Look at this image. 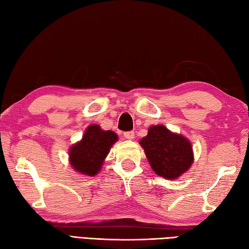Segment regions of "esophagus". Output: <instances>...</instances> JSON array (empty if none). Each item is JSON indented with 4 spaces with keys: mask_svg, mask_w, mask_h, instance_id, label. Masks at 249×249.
Here are the masks:
<instances>
[{
    "mask_svg": "<svg viewBox=\"0 0 249 249\" xmlns=\"http://www.w3.org/2000/svg\"><path fill=\"white\" fill-rule=\"evenodd\" d=\"M124 137L126 139H128V140H133L134 138H135V133L133 130H130V131H125L124 133Z\"/></svg>",
    "mask_w": 249,
    "mask_h": 249,
    "instance_id": "1",
    "label": "esophagus"
}]
</instances>
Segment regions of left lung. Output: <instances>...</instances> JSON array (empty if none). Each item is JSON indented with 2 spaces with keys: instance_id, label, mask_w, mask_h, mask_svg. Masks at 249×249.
<instances>
[{
  "instance_id": "left-lung-1",
  "label": "left lung",
  "mask_w": 249,
  "mask_h": 249,
  "mask_svg": "<svg viewBox=\"0 0 249 249\" xmlns=\"http://www.w3.org/2000/svg\"><path fill=\"white\" fill-rule=\"evenodd\" d=\"M153 170L169 179L178 178L192 166L194 156L190 142L165 126H151L147 136L140 140Z\"/></svg>"
}]
</instances>
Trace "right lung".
I'll list each match as a JSON object with an SVG mask.
<instances>
[{
  "label": "right lung",
  "mask_w": 249,
  "mask_h": 249,
  "mask_svg": "<svg viewBox=\"0 0 249 249\" xmlns=\"http://www.w3.org/2000/svg\"><path fill=\"white\" fill-rule=\"evenodd\" d=\"M116 140L118 136L113 131L100 129L98 125L89 126L82 140L70 151L71 166L82 174L95 176Z\"/></svg>",
  "instance_id": "obj_1"
}]
</instances>
